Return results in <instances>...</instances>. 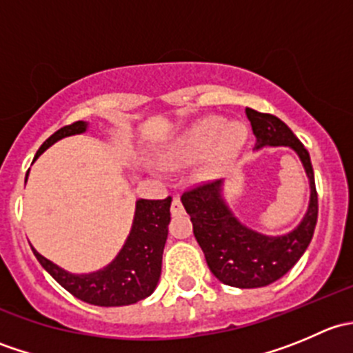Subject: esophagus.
Wrapping results in <instances>:
<instances>
[{
    "label": "esophagus",
    "mask_w": 353,
    "mask_h": 353,
    "mask_svg": "<svg viewBox=\"0 0 353 353\" xmlns=\"http://www.w3.org/2000/svg\"><path fill=\"white\" fill-rule=\"evenodd\" d=\"M170 213H172L174 216L183 215V213H184V206H183V203H181V198L179 196H174L172 198V205H170Z\"/></svg>",
    "instance_id": "1"
}]
</instances>
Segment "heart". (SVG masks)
<instances>
[{
  "label": "heart",
  "mask_w": 353,
  "mask_h": 353,
  "mask_svg": "<svg viewBox=\"0 0 353 353\" xmlns=\"http://www.w3.org/2000/svg\"><path fill=\"white\" fill-rule=\"evenodd\" d=\"M244 141L245 128L241 123L225 124L222 117H203L181 137L169 159L196 160L208 155L213 169H220L239 155Z\"/></svg>",
  "instance_id": "heart-1"
}]
</instances>
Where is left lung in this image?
Returning <instances> with one entry per match:
<instances>
[{
  "mask_svg": "<svg viewBox=\"0 0 353 353\" xmlns=\"http://www.w3.org/2000/svg\"><path fill=\"white\" fill-rule=\"evenodd\" d=\"M254 148L288 147L299 155L311 188L307 212L302 222L283 236H265L234 216L222 196L223 181H208L181 196L193 222V232L210 272L222 283L237 288H258L276 282L301 259L318 222V193L311 157L290 128L273 114L245 109Z\"/></svg>",
  "mask_w": 353,
  "mask_h": 353,
  "instance_id": "left-lung-1",
  "label": "left lung"
}]
</instances>
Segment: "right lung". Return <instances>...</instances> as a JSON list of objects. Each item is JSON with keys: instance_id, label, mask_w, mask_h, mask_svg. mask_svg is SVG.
<instances>
[{"instance_id": "add662e5", "label": "right lung", "mask_w": 353, "mask_h": 353, "mask_svg": "<svg viewBox=\"0 0 353 353\" xmlns=\"http://www.w3.org/2000/svg\"><path fill=\"white\" fill-rule=\"evenodd\" d=\"M87 128L85 121H77L61 128L41 145L35 159L58 140L85 133ZM170 196L165 199H138L131 232L123 249L108 266L97 272L73 275L39 254L34 248L32 251L42 268L80 301L102 307L134 304L152 295L159 283L163 245L169 232L167 225L170 222Z\"/></svg>"}]
</instances>
